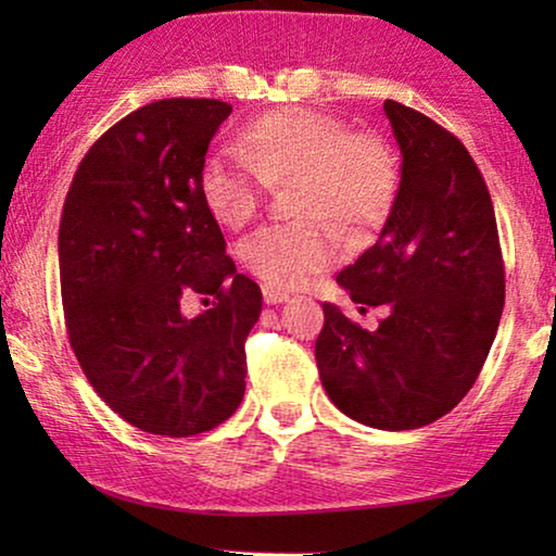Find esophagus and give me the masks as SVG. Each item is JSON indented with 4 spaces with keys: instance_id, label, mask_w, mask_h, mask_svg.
Wrapping results in <instances>:
<instances>
[{
    "instance_id": "obj_1",
    "label": "esophagus",
    "mask_w": 556,
    "mask_h": 556,
    "mask_svg": "<svg viewBox=\"0 0 556 556\" xmlns=\"http://www.w3.org/2000/svg\"><path fill=\"white\" fill-rule=\"evenodd\" d=\"M263 299H265V303H283V301H288V293L286 291H280V288H273V286H263Z\"/></svg>"
}]
</instances>
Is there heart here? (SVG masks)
I'll list each match as a JSON object with an SVG mask.
<instances>
[{
    "mask_svg": "<svg viewBox=\"0 0 556 556\" xmlns=\"http://www.w3.org/2000/svg\"><path fill=\"white\" fill-rule=\"evenodd\" d=\"M291 181V212L301 219L263 225L240 242L245 268L273 288L308 286L337 261V235L324 217L364 227L382 215L394 192V159L379 136L352 134L331 113L280 109L250 121L240 151L204 162L200 192L219 223L242 227L265 189Z\"/></svg>",
    "mask_w": 556,
    "mask_h": 556,
    "instance_id": "b5f03b06",
    "label": "heart"
}]
</instances>
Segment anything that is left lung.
Returning <instances> with one entry per match:
<instances>
[{"label":"left lung","instance_id":"obj_1","mask_svg":"<svg viewBox=\"0 0 556 556\" xmlns=\"http://www.w3.org/2000/svg\"><path fill=\"white\" fill-rule=\"evenodd\" d=\"M402 179L379 240L339 273L362 311L387 308L375 331L324 303L316 364L352 420L379 430L435 422L481 375L504 311L496 215L468 149L397 101H384Z\"/></svg>","mask_w":556,"mask_h":556}]
</instances>
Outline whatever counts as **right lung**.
<instances>
[{
  "instance_id": "right-lung-1",
  "label": "right lung",
  "mask_w": 556,
  "mask_h": 556,
  "mask_svg": "<svg viewBox=\"0 0 556 556\" xmlns=\"http://www.w3.org/2000/svg\"><path fill=\"white\" fill-rule=\"evenodd\" d=\"M232 105L166 98L113 124L75 172L60 217L67 339L113 413L151 435L192 438L245 394V339L263 293L235 270L200 192L204 154ZM192 294L216 299L194 319Z\"/></svg>"
}]
</instances>
